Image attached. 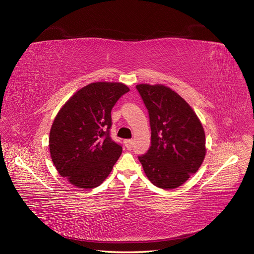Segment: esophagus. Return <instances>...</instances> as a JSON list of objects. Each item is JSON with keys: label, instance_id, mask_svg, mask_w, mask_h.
Instances as JSON below:
<instances>
[{"label": "esophagus", "instance_id": "1", "mask_svg": "<svg viewBox=\"0 0 254 254\" xmlns=\"http://www.w3.org/2000/svg\"><path fill=\"white\" fill-rule=\"evenodd\" d=\"M132 140H126L125 141V145H126V147L128 149V150H130L131 148H132Z\"/></svg>", "mask_w": 254, "mask_h": 254}]
</instances>
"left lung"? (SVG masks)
I'll list each match as a JSON object with an SVG mask.
<instances>
[{"label":"left lung","mask_w":254,"mask_h":254,"mask_svg":"<svg viewBox=\"0 0 254 254\" xmlns=\"http://www.w3.org/2000/svg\"><path fill=\"white\" fill-rule=\"evenodd\" d=\"M149 113L151 146L138 158L159 189H177L197 172L206 155L203 126L191 107L163 84H138Z\"/></svg>","instance_id":"left-lung-1"}]
</instances>
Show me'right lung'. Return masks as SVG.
<instances>
[{"mask_svg": "<svg viewBox=\"0 0 254 254\" xmlns=\"http://www.w3.org/2000/svg\"><path fill=\"white\" fill-rule=\"evenodd\" d=\"M129 88L95 82L76 91L57 114L49 150L60 175L79 189H95L109 176L123 147L110 138L111 110Z\"/></svg>", "mask_w": 254, "mask_h": 254, "instance_id": "1", "label": "right lung"}]
</instances>
